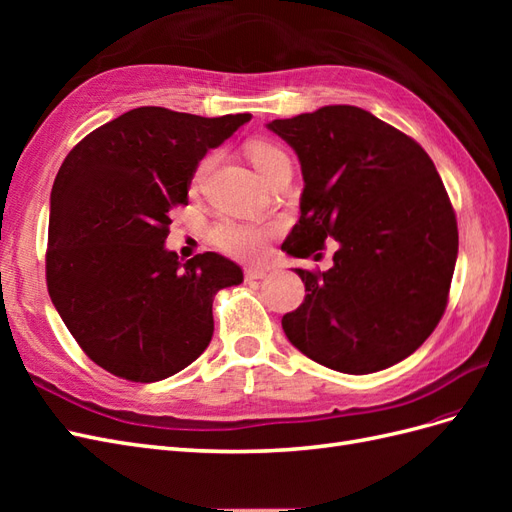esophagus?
<instances>
[{
    "mask_svg": "<svg viewBox=\"0 0 512 512\" xmlns=\"http://www.w3.org/2000/svg\"><path fill=\"white\" fill-rule=\"evenodd\" d=\"M267 275H269V271H267V269H258V267L245 269V280H247V282H254V280H265Z\"/></svg>",
    "mask_w": 512,
    "mask_h": 512,
    "instance_id": "1",
    "label": "esophagus"
}]
</instances>
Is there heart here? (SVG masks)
<instances>
[{
	"label": "heart",
	"mask_w": 512,
	"mask_h": 512,
	"mask_svg": "<svg viewBox=\"0 0 512 512\" xmlns=\"http://www.w3.org/2000/svg\"><path fill=\"white\" fill-rule=\"evenodd\" d=\"M245 156L256 168V173L269 181L277 170L290 166L288 153L282 145H277L269 138H254L245 145ZM213 164V158L207 156L198 162L192 175V185L198 188L203 183L205 175ZM275 228L273 226H258V224H247V222H235V220H224L215 224L211 230V241L220 247L222 252L228 256H235L239 260H258L262 258L267 250V241L273 237Z\"/></svg>",
	"instance_id": "1"
}]
</instances>
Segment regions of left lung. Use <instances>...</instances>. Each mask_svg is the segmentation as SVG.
I'll list each match as a JSON object with an SVG mask.
<instances>
[{
	"instance_id": "8db88e82",
	"label": "left lung",
	"mask_w": 512,
	"mask_h": 512,
	"mask_svg": "<svg viewBox=\"0 0 512 512\" xmlns=\"http://www.w3.org/2000/svg\"><path fill=\"white\" fill-rule=\"evenodd\" d=\"M267 128L294 149L301 218L282 250L307 258L335 239L333 267L294 269L305 301L282 318L288 342L344 374L404 361L438 327L459 235L425 149L359 106L333 104Z\"/></svg>"
}]
</instances>
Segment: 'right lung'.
Instances as JSON below:
<instances>
[{
	"label": "right lung",
	"mask_w": 512,
	"mask_h": 512,
	"mask_svg": "<svg viewBox=\"0 0 512 512\" xmlns=\"http://www.w3.org/2000/svg\"><path fill=\"white\" fill-rule=\"evenodd\" d=\"M250 119L141 106L87 134L61 164L46 286L72 337L113 376L158 382L207 350L215 292L241 284L243 271L215 252L181 262L164 241L198 162Z\"/></svg>",
	"instance_id": "right-lung-1"
}]
</instances>
